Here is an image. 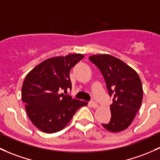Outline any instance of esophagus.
I'll use <instances>...</instances> for the list:
<instances>
[{"instance_id":"34e87169","label":"esophagus","mask_w":160,"mask_h":160,"mask_svg":"<svg viewBox=\"0 0 160 160\" xmlns=\"http://www.w3.org/2000/svg\"><path fill=\"white\" fill-rule=\"evenodd\" d=\"M89 106H90V107H92V108H97L98 107V104L95 101H90V102H89Z\"/></svg>"}]
</instances>
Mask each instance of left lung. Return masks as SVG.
<instances>
[{
	"label": "left lung",
	"instance_id": "8db88e82",
	"mask_svg": "<svg viewBox=\"0 0 160 160\" xmlns=\"http://www.w3.org/2000/svg\"><path fill=\"white\" fill-rule=\"evenodd\" d=\"M103 76L109 95H113L110 105L111 119L102 127L112 132L124 130L132 123L142 100V87L137 72L120 59L110 54L90 57Z\"/></svg>",
	"mask_w": 160,
	"mask_h": 160
}]
</instances>
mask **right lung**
I'll return each instance as SVG.
<instances>
[{"mask_svg": "<svg viewBox=\"0 0 160 160\" xmlns=\"http://www.w3.org/2000/svg\"><path fill=\"white\" fill-rule=\"evenodd\" d=\"M84 58L80 53L45 60L28 73L23 81L22 101L32 123L47 133L64 128L80 107L87 102L60 94L71 90L70 69Z\"/></svg>", "mask_w": 160, "mask_h": 160, "instance_id": "obj_1", "label": "right lung"}]
</instances>
